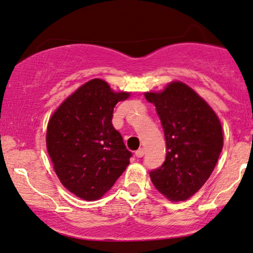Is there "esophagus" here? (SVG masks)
Segmentation results:
<instances>
[{
    "instance_id": "esophagus-1",
    "label": "esophagus",
    "mask_w": 253,
    "mask_h": 253,
    "mask_svg": "<svg viewBox=\"0 0 253 253\" xmlns=\"http://www.w3.org/2000/svg\"><path fill=\"white\" fill-rule=\"evenodd\" d=\"M144 154H145L144 148H139V150L135 152V156L138 158H142V157H144Z\"/></svg>"
}]
</instances>
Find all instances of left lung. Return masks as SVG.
I'll use <instances>...</instances> for the list:
<instances>
[{
	"mask_svg": "<svg viewBox=\"0 0 253 253\" xmlns=\"http://www.w3.org/2000/svg\"><path fill=\"white\" fill-rule=\"evenodd\" d=\"M145 97L156 106L167 150L163 165L150 172L151 180L169 200H186L213 172L223 150L220 121L209 103L180 81Z\"/></svg>",
	"mask_w": 253,
	"mask_h": 253,
	"instance_id": "left-lung-1",
	"label": "left lung"
}]
</instances>
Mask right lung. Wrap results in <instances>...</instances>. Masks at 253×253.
<instances>
[{
  "mask_svg": "<svg viewBox=\"0 0 253 253\" xmlns=\"http://www.w3.org/2000/svg\"><path fill=\"white\" fill-rule=\"evenodd\" d=\"M115 93L100 79L86 82L60 105L47 127V150L61 184L81 199H100L129 164L132 153L113 127Z\"/></svg>",
  "mask_w": 253,
  "mask_h": 253,
  "instance_id": "1",
  "label": "right lung"
}]
</instances>
